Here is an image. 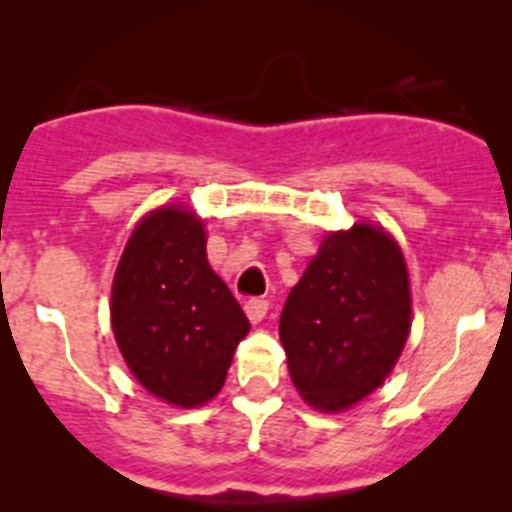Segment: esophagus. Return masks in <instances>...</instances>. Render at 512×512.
Wrapping results in <instances>:
<instances>
[{
	"label": "esophagus",
	"mask_w": 512,
	"mask_h": 512,
	"mask_svg": "<svg viewBox=\"0 0 512 512\" xmlns=\"http://www.w3.org/2000/svg\"><path fill=\"white\" fill-rule=\"evenodd\" d=\"M266 312H269V302H266V299H248L246 302V314L253 325L264 320Z\"/></svg>",
	"instance_id": "esophagus-1"
}]
</instances>
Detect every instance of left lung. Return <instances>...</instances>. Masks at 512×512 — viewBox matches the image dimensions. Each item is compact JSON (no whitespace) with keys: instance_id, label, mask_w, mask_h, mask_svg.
<instances>
[{"instance_id":"1","label":"left lung","mask_w":512,"mask_h":512,"mask_svg":"<svg viewBox=\"0 0 512 512\" xmlns=\"http://www.w3.org/2000/svg\"><path fill=\"white\" fill-rule=\"evenodd\" d=\"M409 327L401 248L383 228L355 223L322 241L281 309L279 337L302 398L342 411L386 381Z\"/></svg>"}]
</instances>
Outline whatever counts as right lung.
Returning a JSON list of instances; mask_svg holds the SVG:
<instances>
[{
    "label": "right lung",
    "mask_w": 512,
    "mask_h": 512,
    "mask_svg": "<svg viewBox=\"0 0 512 512\" xmlns=\"http://www.w3.org/2000/svg\"><path fill=\"white\" fill-rule=\"evenodd\" d=\"M111 327L134 378L182 409L218 396L246 314L210 269L205 228L180 205L134 228L111 289Z\"/></svg>",
    "instance_id": "right-lung-1"
}]
</instances>
